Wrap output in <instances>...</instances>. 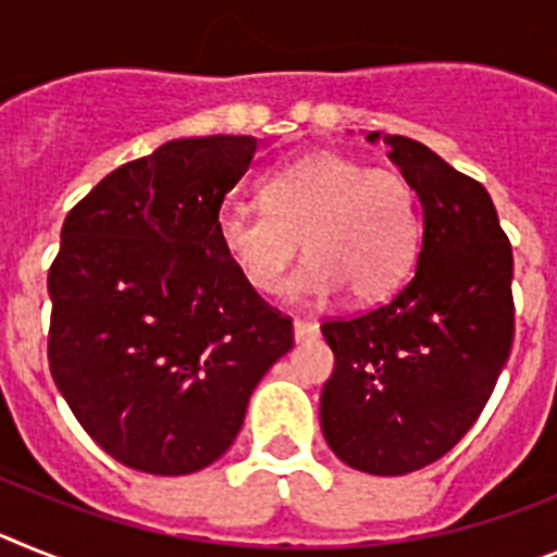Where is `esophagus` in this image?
Returning <instances> with one entry per match:
<instances>
[{
  "instance_id": "esophagus-1",
  "label": "esophagus",
  "mask_w": 557,
  "mask_h": 557,
  "mask_svg": "<svg viewBox=\"0 0 557 557\" xmlns=\"http://www.w3.org/2000/svg\"><path fill=\"white\" fill-rule=\"evenodd\" d=\"M317 336H319V325L306 322V319H297V322H294V338H297V342H308V338H317Z\"/></svg>"
}]
</instances>
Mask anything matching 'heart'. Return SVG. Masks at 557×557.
Returning a JSON list of instances; mask_svg holds the SVG:
<instances>
[{
	"instance_id": "1",
	"label": "heart",
	"mask_w": 557,
	"mask_h": 557,
	"mask_svg": "<svg viewBox=\"0 0 557 557\" xmlns=\"http://www.w3.org/2000/svg\"><path fill=\"white\" fill-rule=\"evenodd\" d=\"M263 212L224 205L215 240L251 292L274 297L302 249L311 258L292 283L294 297L325 299L347 288L356 302L393 294L420 240L412 185L389 168L317 151L260 182Z\"/></svg>"
}]
</instances>
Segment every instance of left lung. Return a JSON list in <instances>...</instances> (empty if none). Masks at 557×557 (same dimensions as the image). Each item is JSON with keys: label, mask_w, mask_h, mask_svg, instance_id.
<instances>
[{"label": "left lung", "mask_w": 557, "mask_h": 557, "mask_svg": "<svg viewBox=\"0 0 557 557\" xmlns=\"http://www.w3.org/2000/svg\"><path fill=\"white\" fill-rule=\"evenodd\" d=\"M384 143L418 193L423 246L386 306L322 325L333 375L319 420L345 466L404 476L451 451L499 381L516 327L512 249L480 182L414 139Z\"/></svg>", "instance_id": "obj_1"}]
</instances>
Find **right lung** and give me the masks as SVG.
<instances>
[{"label": "right lung", "mask_w": 557, "mask_h": 557, "mask_svg": "<svg viewBox=\"0 0 557 557\" xmlns=\"http://www.w3.org/2000/svg\"><path fill=\"white\" fill-rule=\"evenodd\" d=\"M255 151V137L171 139L111 171L64 221L47 277L52 381L86 434L134 471L212 466L294 345L292 319L215 240Z\"/></svg>", "instance_id": "add662e5"}]
</instances>
